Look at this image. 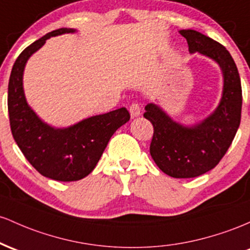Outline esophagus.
Segmentation results:
<instances>
[{
    "instance_id": "esophagus-1",
    "label": "esophagus",
    "mask_w": 250,
    "mask_h": 250,
    "mask_svg": "<svg viewBox=\"0 0 250 250\" xmlns=\"http://www.w3.org/2000/svg\"><path fill=\"white\" fill-rule=\"evenodd\" d=\"M130 114L132 118H136V117H139L140 116V107L138 104H132V105L130 106Z\"/></svg>"
}]
</instances>
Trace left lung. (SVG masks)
Wrapping results in <instances>:
<instances>
[{
    "label": "left lung",
    "mask_w": 250,
    "mask_h": 250,
    "mask_svg": "<svg viewBox=\"0 0 250 250\" xmlns=\"http://www.w3.org/2000/svg\"><path fill=\"white\" fill-rule=\"evenodd\" d=\"M189 52L211 59L223 75L222 97L211 114L193 125L176 122L159 105L145 106L144 117L153 125L150 153L157 167L173 178L203 175L220 163L230 146L241 122L242 88L230 53L208 36L193 29H182Z\"/></svg>",
    "instance_id": "1"
}]
</instances>
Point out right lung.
<instances>
[{
  "instance_id": "add662e5",
  "label": "right lung",
  "mask_w": 250,
  "mask_h": 250,
  "mask_svg": "<svg viewBox=\"0 0 250 250\" xmlns=\"http://www.w3.org/2000/svg\"><path fill=\"white\" fill-rule=\"evenodd\" d=\"M75 32L73 28H60L33 42L16 59L8 85V112L16 144L36 171L60 182L79 181L89 175L113 133L130 120L128 111L122 107L88 117L68 127H54L28 105L23 89L27 61L52 36Z\"/></svg>"
}]
</instances>
